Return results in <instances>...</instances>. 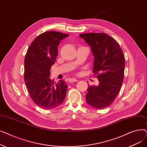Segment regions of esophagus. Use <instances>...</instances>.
<instances>
[{
	"label": "esophagus",
	"instance_id": "obj_1",
	"mask_svg": "<svg viewBox=\"0 0 147 147\" xmlns=\"http://www.w3.org/2000/svg\"><path fill=\"white\" fill-rule=\"evenodd\" d=\"M78 79H75V78H72V79H69V83H73V82H78Z\"/></svg>",
	"mask_w": 147,
	"mask_h": 147
}]
</instances>
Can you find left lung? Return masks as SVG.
Masks as SVG:
<instances>
[{"label": "left lung", "mask_w": 147, "mask_h": 147, "mask_svg": "<svg viewBox=\"0 0 147 147\" xmlns=\"http://www.w3.org/2000/svg\"><path fill=\"white\" fill-rule=\"evenodd\" d=\"M94 56L93 73L97 74L98 86H89L86 101L96 109L109 107L119 94L124 78L125 59L119 44L105 33L81 34Z\"/></svg>", "instance_id": "obj_1"}]
</instances>
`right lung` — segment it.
Masks as SVG:
<instances>
[{"label": "right lung", "mask_w": 147, "mask_h": 147, "mask_svg": "<svg viewBox=\"0 0 147 147\" xmlns=\"http://www.w3.org/2000/svg\"><path fill=\"white\" fill-rule=\"evenodd\" d=\"M68 36L55 31L42 33L31 43L26 55V85L33 101L43 109H55L65 98L68 86L66 83L60 80L56 83L49 76L60 41Z\"/></svg>", "instance_id": "1"}]
</instances>
